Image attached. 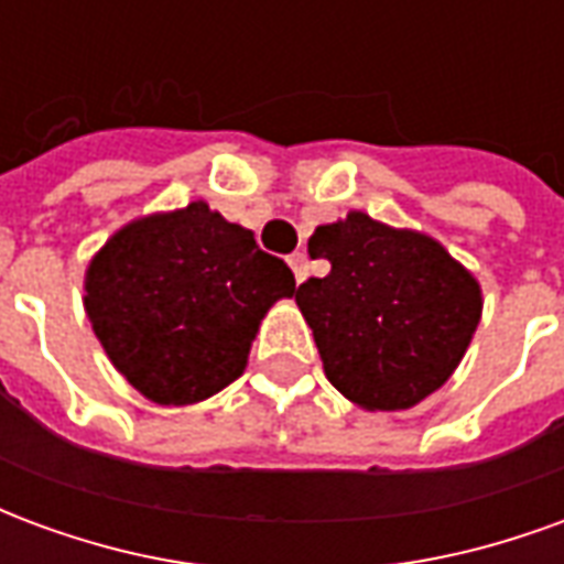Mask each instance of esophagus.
Wrapping results in <instances>:
<instances>
[{
	"label": "esophagus",
	"mask_w": 564,
	"mask_h": 564,
	"mask_svg": "<svg viewBox=\"0 0 564 564\" xmlns=\"http://www.w3.org/2000/svg\"><path fill=\"white\" fill-rule=\"evenodd\" d=\"M290 269H293L295 281L302 283L307 278V253L305 250H295L293 257H290Z\"/></svg>",
	"instance_id": "34e87169"
}]
</instances>
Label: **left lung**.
Instances as JSON below:
<instances>
[{
  "instance_id": "8db88e82",
  "label": "left lung",
  "mask_w": 564,
  "mask_h": 564,
  "mask_svg": "<svg viewBox=\"0 0 564 564\" xmlns=\"http://www.w3.org/2000/svg\"><path fill=\"white\" fill-rule=\"evenodd\" d=\"M307 253L329 259L295 305L314 329L323 371L366 411H404L444 387L480 323V283L435 238L350 210L317 226Z\"/></svg>"
}]
</instances>
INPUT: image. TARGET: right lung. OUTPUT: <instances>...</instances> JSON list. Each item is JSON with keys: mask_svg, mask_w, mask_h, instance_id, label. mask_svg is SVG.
<instances>
[{"mask_svg": "<svg viewBox=\"0 0 564 564\" xmlns=\"http://www.w3.org/2000/svg\"><path fill=\"white\" fill-rule=\"evenodd\" d=\"M84 293L117 371L150 402L193 404L241 378L259 323L295 278L250 229L189 202L111 235Z\"/></svg>", "mask_w": 564, "mask_h": 564, "instance_id": "1", "label": "right lung"}]
</instances>
